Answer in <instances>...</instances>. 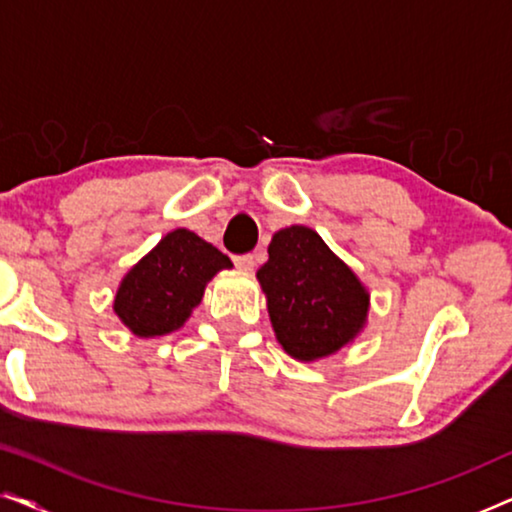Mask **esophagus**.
<instances>
[{"label": "esophagus", "mask_w": 512, "mask_h": 512, "mask_svg": "<svg viewBox=\"0 0 512 512\" xmlns=\"http://www.w3.org/2000/svg\"><path fill=\"white\" fill-rule=\"evenodd\" d=\"M235 265L240 270H244V272H251V270H254V265H256V258H254V254L235 256Z\"/></svg>", "instance_id": "34e87169"}]
</instances>
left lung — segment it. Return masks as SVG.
<instances>
[{
	"label": "left lung",
	"instance_id": "8db88e82",
	"mask_svg": "<svg viewBox=\"0 0 512 512\" xmlns=\"http://www.w3.org/2000/svg\"><path fill=\"white\" fill-rule=\"evenodd\" d=\"M256 272L279 345L298 361H317L352 342L368 317V291L352 268L307 226L272 235Z\"/></svg>",
	"mask_w": 512,
	"mask_h": 512
}]
</instances>
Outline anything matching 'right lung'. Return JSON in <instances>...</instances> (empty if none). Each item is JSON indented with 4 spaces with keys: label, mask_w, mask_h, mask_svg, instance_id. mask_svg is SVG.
I'll return each instance as SVG.
<instances>
[{
    "label": "right lung",
    "mask_w": 512,
    "mask_h": 512,
    "mask_svg": "<svg viewBox=\"0 0 512 512\" xmlns=\"http://www.w3.org/2000/svg\"><path fill=\"white\" fill-rule=\"evenodd\" d=\"M226 268L233 263L214 244L177 228L132 265L116 291L114 312L139 338L172 333L200 305L209 279Z\"/></svg>",
    "instance_id": "add662e5"
}]
</instances>
